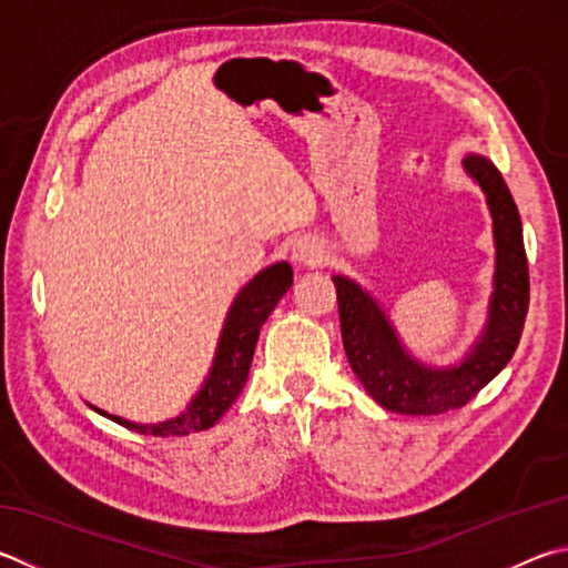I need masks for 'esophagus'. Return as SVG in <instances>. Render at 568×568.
I'll return each mask as SVG.
<instances>
[{
  "label": "esophagus",
  "mask_w": 568,
  "mask_h": 568,
  "mask_svg": "<svg viewBox=\"0 0 568 568\" xmlns=\"http://www.w3.org/2000/svg\"><path fill=\"white\" fill-rule=\"evenodd\" d=\"M293 257L301 265H320L325 261V251L311 235H303L301 241L293 245Z\"/></svg>",
  "instance_id": "34e87169"
}]
</instances>
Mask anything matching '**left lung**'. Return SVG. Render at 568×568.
<instances>
[{"instance_id": "left-lung-1", "label": "left lung", "mask_w": 568, "mask_h": 568, "mask_svg": "<svg viewBox=\"0 0 568 568\" xmlns=\"http://www.w3.org/2000/svg\"><path fill=\"white\" fill-rule=\"evenodd\" d=\"M464 169L487 193L497 243V273L489 323L462 365L432 369L415 363L399 345L383 307L357 283L343 275L333 277L349 367L377 405L399 415H442L467 405L517 353L527 320L529 263L517 203L489 159L467 156Z\"/></svg>"}]
</instances>
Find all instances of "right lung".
I'll return each instance as SVG.
<instances>
[{"instance_id": "right-lung-1", "label": "right lung", "mask_w": 568, "mask_h": 568, "mask_svg": "<svg viewBox=\"0 0 568 568\" xmlns=\"http://www.w3.org/2000/svg\"><path fill=\"white\" fill-rule=\"evenodd\" d=\"M291 285L293 267L287 263H275L271 267H265L263 273H257L253 281L243 287L239 297H235V303L231 305L229 317H225L211 375L181 417L161 422V425H136V422L106 415V412L101 409L97 412L99 415H106L113 422H119V425L126 429L151 437H183L191 435V432L213 427L215 422L229 412L235 397L241 395L245 379H248V369L253 363L261 327Z\"/></svg>"}]
</instances>
